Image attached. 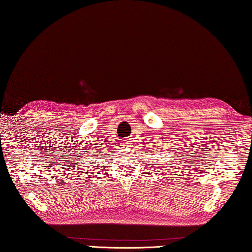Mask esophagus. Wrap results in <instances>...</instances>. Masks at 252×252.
<instances>
[{"label":"esophagus","mask_w":252,"mask_h":252,"mask_svg":"<svg viewBox=\"0 0 252 252\" xmlns=\"http://www.w3.org/2000/svg\"><path fill=\"white\" fill-rule=\"evenodd\" d=\"M123 144H124V145H125V146H126V145H127V144H128V143H127V141H124V142H123Z\"/></svg>","instance_id":"esophagus-1"}]
</instances>
